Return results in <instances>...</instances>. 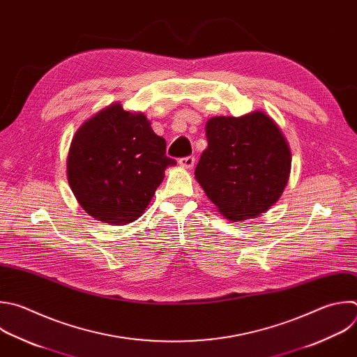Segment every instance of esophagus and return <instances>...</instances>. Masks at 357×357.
Wrapping results in <instances>:
<instances>
[{
  "label": "esophagus",
  "instance_id": "1",
  "mask_svg": "<svg viewBox=\"0 0 357 357\" xmlns=\"http://www.w3.org/2000/svg\"><path fill=\"white\" fill-rule=\"evenodd\" d=\"M179 165L183 168H192L195 165V157L193 155H188V157H182L179 160Z\"/></svg>",
  "mask_w": 357,
  "mask_h": 357
}]
</instances>
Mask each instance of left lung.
Wrapping results in <instances>:
<instances>
[{"instance_id": "left-lung-1", "label": "left lung", "mask_w": 357, "mask_h": 357, "mask_svg": "<svg viewBox=\"0 0 357 357\" xmlns=\"http://www.w3.org/2000/svg\"><path fill=\"white\" fill-rule=\"evenodd\" d=\"M207 149L195 176L220 213L232 220L257 217L282 196L291 154L269 116H217L206 123Z\"/></svg>"}]
</instances>
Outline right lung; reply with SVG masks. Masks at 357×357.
<instances>
[{"instance_id":"obj_1","label":"right lung","mask_w":357,"mask_h":357,"mask_svg":"<svg viewBox=\"0 0 357 357\" xmlns=\"http://www.w3.org/2000/svg\"><path fill=\"white\" fill-rule=\"evenodd\" d=\"M165 139L157 136L143 113L116 103L89 121L73 137L68 183L82 208L99 221L128 224L147 208L174 158L165 154Z\"/></svg>"}]
</instances>
